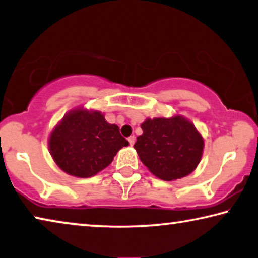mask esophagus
Masks as SVG:
<instances>
[{"mask_svg":"<svg viewBox=\"0 0 258 258\" xmlns=\"http://www.w3.org/2000/svg\"><path fill=\"white\" fill-rule=\"evenodd\" d=\"M128 142H129V145L133 146V145L135 144V137H134V136H130V137L128 138Z\"/></svg>","mask_w":258,"mask_h":258,"instance_id":"34e87169","label":"esophagus"}]
</instances>
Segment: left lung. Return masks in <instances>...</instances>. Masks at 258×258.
Returning <instances> with one entry per match:
<instances>
[{
	"label": "left lung",
	"instance_id": "1",
	"mask_svg": "<svg viewBox=\"0 0 258 258\" xmlns=\"http://www.w3.org/2000/svg\"><path fill=\"white\" fill-rule=\"evenodd\" d=\"M143 134L134 148L141 161L154 176L173 181L189 175L200 164L204 140L184 116L146 118Z\"/></svg>",
	"mask_w": 258,
	"mask_h": 258
}]
</instances>
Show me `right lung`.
Segmentation results:
<instances>
[{"label": "right lung", "instance_id": "1", "mask_svg": "<svg viewBox=\"0 0 258 258\" xmlns=\"http://www.w3.org/2000/svg\"><path fill=\"white\" fill-rule=\"evenodd\" d=\"M129 142L116 124L98 110L77 107L63 116L48 138L49 153L63 172L76 177H91L106 168L118 150Z\"/></svg>", "mask_w": 258, "mask_h": 258}]
</instances>
